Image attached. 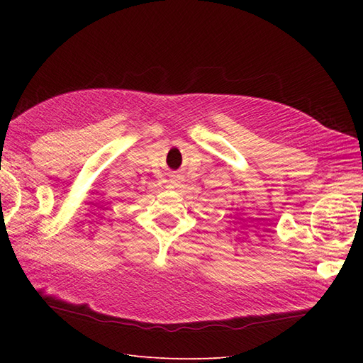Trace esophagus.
<instances>
[{
	"label": "esophagus",
	"mask_w": 363,
	"mask_h": 363,
	"mask_svg": "<svg viewBox=\"0 0 363 363\" xmlns=\"http://www.w3.org/2000/svg\"><path fill=\"white\" fill-rule=\"evenodd\" d=\"M182 183H183V175L179 174L177 171H172L169 174V188H172V189L180 188Z\"/></svg>",
	"instance_id": "obj_1"
}]
</instances>
